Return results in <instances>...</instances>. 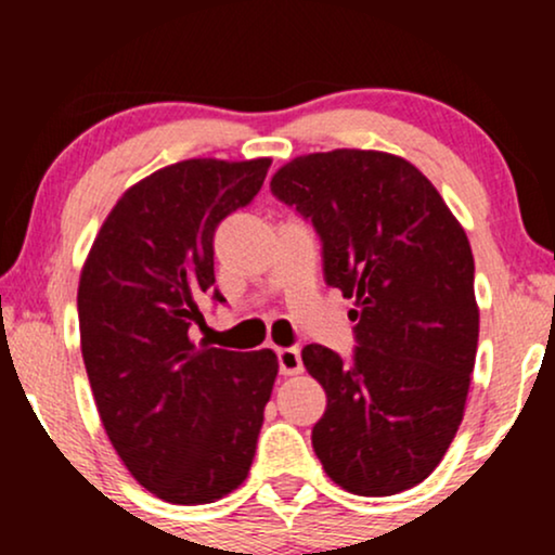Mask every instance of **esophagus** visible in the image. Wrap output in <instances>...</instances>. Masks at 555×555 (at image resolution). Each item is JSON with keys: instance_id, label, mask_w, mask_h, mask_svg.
<instances>
[{"instance_id": "obj_1", "label": "esophagus", "mask_w": 555, "mask_h": 555, "mask_svg": "<svg viewBox=\"0 0 555 555\" xmlns=\"http://www.w3.org/2000/svg\"><path fill=\"white\" fill-rule=\"evenodd\" d=\"M276 358H279V373L282 375L302 373V358H299V349L282 347V349H276Z\"/></svg>"}]
</instances>
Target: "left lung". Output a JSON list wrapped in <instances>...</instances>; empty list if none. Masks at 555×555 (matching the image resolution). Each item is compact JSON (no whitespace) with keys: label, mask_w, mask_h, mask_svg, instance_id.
Returning <instances> with one entry per match:
<instances>
[{"label":"left lung","mask_w":555,"mask_h":555,"mask_svg":"<svg viewBox=\"0 0 555 555\" xmlns=\"http://www.w3.org/2000/svg\"><path fill=\"white\" fill-rule=\"evenodd\" d=\"M271 193L313 224L323 279L358 305L352 358L302 349L326 391L315 456L349 493H401L438 467L464 417L480 331L467 234L423 171L380 151L297 156Z\"/></svg>","instance_id":"8db88e82"}]
</instances>
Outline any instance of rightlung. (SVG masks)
Returning a JSON list of instances; mask_svg holds the SVG:
<instances>
[{"instance_id": "obj_1", "label": "right lung", "mask_w": 555, "mask_h": 555, "mask_svg": "<svg viewBox=\"0 0 555 555\" xmlns=\"http://www.w3.org/2000/svg\"><path fill=\"white\" fill-rule=\"evenodd\" d=\"M271 158H190L132 184L78 286L80 349L119 460L169 503H211L250 473L279 360L193 344L214 282L216 227L263 188Z\"/></svg>"}]
</instances>
